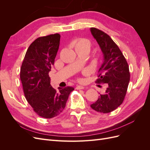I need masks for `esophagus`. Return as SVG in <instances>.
Here are the masks:
<instances>
[{
	"instance_id": "obj_1",
	"label": "esophagus",
	"mask_w": 150,
	"mask_h": 150,
	"mask_svg": "<svg viewBox=\"0 0 150 150\" xmlns=\"http://www.w3.org/2000/svg\"><path fill=\"white\" fill-rule=\"evenodd\" d=\"M84 86H81V85L77 86H76V89H78V90H79V89H84Z\"/></svg>"
}]
</instances>
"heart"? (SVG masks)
<instances>
[{"instance_id":"1","label":"heart","mask_w":150,"mask_h":150,"mask_svg":"<svg viewBox=\"0 0 150 150\" xmlns=\"http://www.w3.org/2000/svg\"><path fill=\"white\" fill-rule=\"evenodd\" d=\"M76 52H89L92 46L91 42L88 39L80 38L76 40L72 44ZM94 61H97V59H94Z\"/></svg>"}]
</instances>
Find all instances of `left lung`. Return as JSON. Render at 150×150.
<instances>
[{
  "label": "left lung",
  "mask_w": 150,
  "mask_h": 150,
  "mask_svg": "<svg viewBox=\"0 0 150 150\" xmlns=\"http://www.w3.org/2000/svg\"><path fill=\"white\" fill-rule=\"evenodd\" d=\"M90 30L104 56V62L99 69L96 83L108 86L105 93L100 94L91 107L97 112L108 113L116 110L124 101L130 80L129 66L110 35L94 28Z\"/></svg>",
  "instance_id": "obj_1"
}]
</instances>
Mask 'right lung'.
Returning <instances> with one entry per match:
<instances>
[{
  "mask_svg": "<svg viewBox=\"0 0 150 150\" xmlns=\"http://www.w3.org/2000/svg\"><path fill=\"white\" fill-rule=\"evenodd\" d=\"M61 35L51 34L36 39L27 51L20 78L25 99L39 116L49 119L62 112L71 91L70 86L54 89L49 76L59 47Z\"/></svg>",
  "mask_w": 150,
  "mask_h": 150,
  "instance_id": "add662e5",
  "label": "right lung"
}]
</instances>
